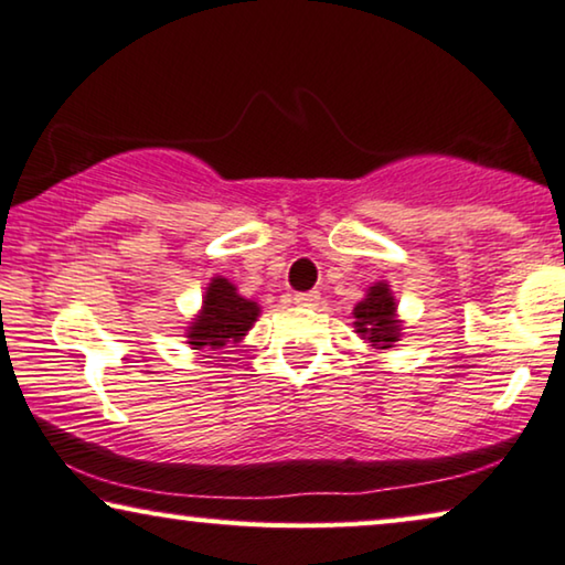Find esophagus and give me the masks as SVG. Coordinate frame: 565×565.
<instances>
[{"label":"esophagus","mask_w":565,"mask_h":565,"mask_svg":"<svg viewBox=\"0 0 565 565\" xmlns=\"http://www.w3.org/2000/svg\"><path fill=\"white\" fill-rule=\"evenodd\" d=\"M296 306H302V308H313L318 306V300H321V292L318 290H306V292H296Z\"/></svg>","instance_id":"obj_1"}]
</instances>
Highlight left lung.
I'll list each match as a JSON object with an SVG mask.
<instances>
[{"label":"left lung","mask_w":565,"mask_h":565,"mask_svg":"<svg viewBox=\"0 0 565 565\" xmlns=\"http://www.w3.org/2000/svg\"><path fill=\"white\" fill-rule=\"evenodd\" d=\"M356 333L372 343V347L390 349L397 341L399 326L395 321V298L384 282L374 285L366 298L354 308Z\"/></svg>","instance_id":"left-lung-1"}]
</instances>
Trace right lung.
<instances>
[{
  "label": "right lung",
  "mask_w": 565,
  "mask_h": 565,
  "mask_svg": "<svg viewBox=\"0 0 565 565\" xmlns=\"http://www.w3.org/2000/svg\"><path fill=\"white\" fill-rule=\"evenodd\" d=\"M257 302L242 298L236 288L224 277H216L209 285L203 298L201 316L191 323L188 343L193 349H222L226 343H236L257 321Z\"/></svg>",
  "instance_id": "right-lung-1"
}]
</instances>
